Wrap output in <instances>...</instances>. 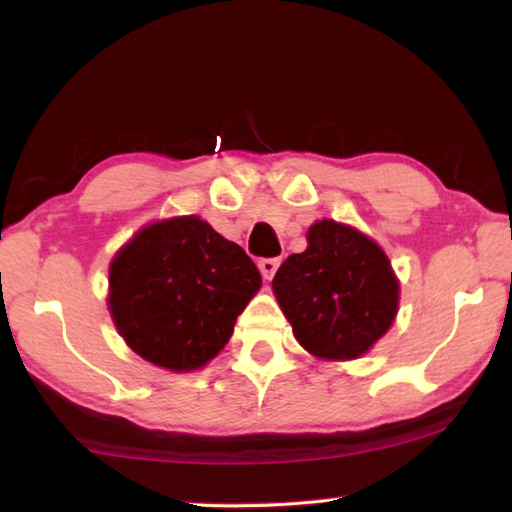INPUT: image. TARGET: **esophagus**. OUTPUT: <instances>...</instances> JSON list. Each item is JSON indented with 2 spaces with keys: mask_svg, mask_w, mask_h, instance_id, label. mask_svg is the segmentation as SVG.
Listing matches in <instances>:
<instances>
[{
  "mask_svg": "<svg viewBox=\"0 0 512 512\" xmlns=\"http://www.w3.org/2000/svg\"><path fill=\"white\" fill-rule=\"evenodd\" d=\"M277 268H280V259H277V257L259 259V273H262L264 280H271Z\"/></svg>",
  "mask_w": 512,
  "mask_h": 512,
  "instance_id": "esophagus-1",
  "label": "esophagus"
}]
</instances>
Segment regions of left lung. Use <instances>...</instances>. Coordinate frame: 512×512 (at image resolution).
<instances>
[{"label":"left lung","instance_id":"left-lung-1","mask_svg":"<svg viewBox=\"0 0 512 512\" xmlns=\"http://www.w3.org/2000/svg\"><path fill=\"white\" fill-rule=\"evenodd\" d=\"M307 241L277 268L275 298L307 352L357 359L393 325L400 282L384 250L350 225L316 221Z\"/></svg>","mask_w":512,"mask_h":512}]
</instances>
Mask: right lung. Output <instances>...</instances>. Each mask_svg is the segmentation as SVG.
<instances>
[{
  "label": "right lung",
  "mask_w": 512,
  "mask_h": 512,
  "mask_svg": "<svg viewBox=\"0 0 512 512\" xmlns=\"http://www.w3.org/2000/svg\"><path fill=\"white\" fill-rule=\"evenodd\" d=\"M262 287L244 248L198 216L142 228L110 264L108 307L142 359L173 372L203 368Z\"/></svg>",
  "instance_id": "1"
}]
</instances>
